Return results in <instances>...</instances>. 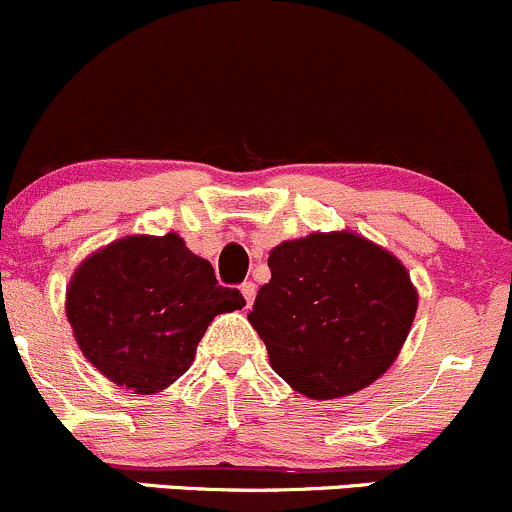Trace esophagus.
<instances>
[{
    "mask_svg": "<svg viewBox=\"0 0 512 512\" xmlns=\"http://www.w3.org/2000/svg\"><path fill=\"white\" fill-rule=\"evenodd\" d=\"M241 295H244L246 305L251 307V302H254V298H256V285L251 283V280H246V283H241Z\"/></svg>",
    "mask_w": 512,
    "mask_h": 512,
    "instance_id": "34e87169",
    "label": "esophagus"
}]
</instances>
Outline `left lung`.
I'll list each match as a JSON object with an SVG mask.
<instances>
[{
	"label": "left lung",
	"instance_id": "left-lung-1",
	"mask_svg": "<svg viewBox=\"0 0 512 512\" xmlns=\"http://www.w3.org/2000/svg\"><path fill=\"white\" fill-rule=\"evenodd\" d=\"M249 322L273 371L315 400L371 386L393 364L415 320L403 263L351 232L283 241Z\"/></svg>",
	"mask_w": 512,
	"mask_h": 512
}]
</instances>
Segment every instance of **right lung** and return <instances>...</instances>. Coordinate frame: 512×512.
I'll list each match as a JSON object with an SVG mask.
<instances>
[{"label":"right lung","instance_id":"1","mask_svg":"<svg viewBox=\"0 0 512 512\" xmlns=\"http://www.w3.org/2000/svg\"><path fill=\"white\" fill-rule=\"evenodd\" d=\"M244 295L214 278L178 234L129 236L90 256L68 288V320L82 354L109 381L148 395L188 371L219 312Z\"/></svg>","mask_w":512,"mask_h":512}]
</instances>
